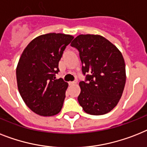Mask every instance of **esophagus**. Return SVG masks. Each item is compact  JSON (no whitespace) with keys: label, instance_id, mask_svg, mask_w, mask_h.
<instances>
[{"label":"esophagus","instance_id":"1","mask_svg":"<svg viewBox=\"0 0 147 147\" xmlns=\"http://www.w3.org/2000/svg\"><path fill=\"white\" fill-rule=\"evenodd\" d=\"M76 83H77V82H76V81H74V82H70L69 83V85H73V84H76Z\"/></svg>","mask_w":147,"mask_h":147}]
</instances>
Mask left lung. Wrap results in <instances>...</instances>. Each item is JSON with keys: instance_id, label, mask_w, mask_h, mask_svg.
Here are the masks:
<instances>
[{"instance_id": "obj_1", "label": "left lung", "mask_w": 147, "mask_h": 147, "mask_svg": "<svg viewBox=\"0 0 147 147\" xmlns=\"http://www.w3.org/2000/svg\"><path fill=\"white\" fill-rule=\"evenodd\" d=\"M71 46L79 53L85 76V80L79 82L80 106L90 115L108 113L118 104L125 88L122 54L110 41L97 34H80Z\"/></svg>"}]
</instances>
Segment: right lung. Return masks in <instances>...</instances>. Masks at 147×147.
<instances>
[{
    "label": "right lung",
    "mask_w": 147,
    "mask_h": 147,
    "mask_svg": "<svg viewBox=\"0 0 147 147\" xmlns=\"http://www.w3.org/2000/svg\"><path fill=\"white\" fill-rule=\"evenodd\" d=\"M74 38L49 33L32 40L22 52L16 68L18 89L27 107L38 115L52 116L60 112L68 84L56 79L65 47Z\"/></svg>",
    "instance_id": "add662e5"
}]
</instances>
